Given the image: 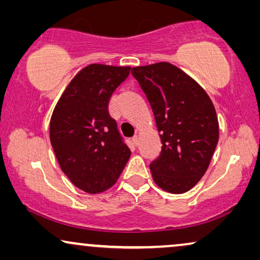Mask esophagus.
<instances>
[{
    "mask_svg": "<svg viewBox=\"0 0 260 260\" xmlns=\"http://www.w3.org/2000/svg\"><path fill=\"white\" fill-rule=\"evenodd\" d=\"M133 143H134L135 145L138 144V136H134V137H133Z\"/></svg>",
    "mask_w": 260,
    "mask_h": 260,
    "instance_id": "1",
    "label": "esophagus"
}]
</instances>
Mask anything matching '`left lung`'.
Instances as JSON below:
<instances>
[{"instance_id": "1", "label": "left lung", "mask_w": 260, "mask_h": 260, "mask_svg": "<svg viewBox=\"0 0 260 260\" xmlns=\"http://www.w3.org/2000/svg\"><path fill=\"white\" fill-rule=\"evenodd\" d=\"M133 76L154 112L162 151L150 165L152 179L172 194L190 190L208 169L219 141L215 108L206 91L179 67L156 62Z\"/></svg>"}]
</instances>
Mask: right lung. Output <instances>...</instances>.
I'll return each instance as SVG.
<instances>
[{
    "label": "right lung",
    "mask_w": 260,
    "mask_h": 260,
    "mask_svg": "<svg viewBox=\"0 0 260 260\" xmlns=\"http://www.w3.org/2000/svg\"><path fill=\"white\" fill-rule=\"evenodd\" d=\"M130 66L91 63L76 74L53 110L49 138L60 168L71 182L99 194L117 182L131 151L109 115L113 91Z\"/></svg>",
    "instance_id": "obj_1"
}]
</instances>
